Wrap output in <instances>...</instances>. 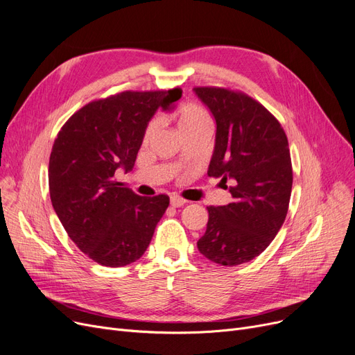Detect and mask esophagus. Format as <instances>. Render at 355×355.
<instances>
[{"instance_id":"obj_1","label":"esophagus","mask_w":355,"mask_h":355,"mask_svg":"<svg viewBox=\"0 0 355 355\" xmlns=\"http://www.w3.org/2000/svg\"><path fill=\"white\" fill-rule=\"evenodd\" d=\"M169 202H171V206H174V207H181L186 205V199L180 198V196H171Z\"/></svg>"}]
</instances>
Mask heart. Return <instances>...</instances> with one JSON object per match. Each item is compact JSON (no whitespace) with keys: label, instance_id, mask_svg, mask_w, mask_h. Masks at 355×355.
I'll use <instances>...</instances> for the list:
<instances>
[{"label":"heart","instance_id":"b5f03b06","mask_svg":"<svg viewBox=\"0 0 355 355\" xmlns=\"http://www.w3.org/2000/svg\"><path fill=\"white\" fill-rule=\"evenodd\" d=\"M175 121L181 135L190 133V131H194V130L212 127L211 114H209L202 105L194 103V102H187L181 105L177 111ZM156 128H157V120H152L148 124L146 131H144V140H149L153 136Z\"/></svg>","mask_w":355,"mask_h":355}]
</instances>
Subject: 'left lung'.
Segmentation results:
<instances>
[{
  "instance_id": "8db88e82",
  "label": "left lung",
  "mask_w": 355,
  "mask_h": 355,
  "mask_svg": "<svg viewBox=\"0 0 355 355\" xmlns=\"http://www.w3.org/2000/svg\"><path fill=\"white\" fill-rule=\"evenodd\" d=\"M215 116L216 143L209 177L231 181L232 202L207 206L199 252L222 266L254 259L277 237L290 205L293 165L281 123L260 102L231 87L198 86Z\"/></svg>"
}]
</instances>
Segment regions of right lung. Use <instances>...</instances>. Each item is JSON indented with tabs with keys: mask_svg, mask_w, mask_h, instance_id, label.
I'll list each match as a JSON object with an SVG mask.
<instances>
[{
	"mask_svg": "<svg viewBox=\"0 0 355 355\" xmlns=\"http://www.w3.org/2000/svg\"><path fill=\"white\" fill-rule=\"evenodd\" d=\"M181 94L124 90L86 103L58 131L48 168L51 202L73 243L102 266L140 259L166 211V194L139 196L115 173L133 169L149 120Z\"/></svg>",
	"mask_w": 355,
	"mask_h": 355,
	"instance_id": "add662e5",
	"label": "right lung"
}]
</instances>
